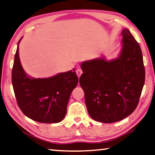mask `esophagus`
Returning <instances> with one entry per match:
<instances>
[{
  "mask_svg": "<svg viewBox=\"0 0 155 155\" xmlns=\"http://www.w3.org/2000/svg\"><path fill=\"white\" fill-rule=\"evenodd\" d=\"M82 73H83L82 70H81V69H80V68H78L76 70V74H77V75L78 76V78H80L81 76V75L82 74Z\"/></svg>",
  "mask_w": 155,
  "mask_h": 155,
  "instance_id": "esophagus-1",
  "label": "esophagus"
}]
</instances>
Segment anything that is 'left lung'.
Masks as SVG:
<instances>
[{"label": "left lung", "mask_w": 155, "mask_h": 155, "mask_svg": "<svg viewBox=\"0 0 155 155\" xmlns=\"http://www.w3.org/2000/svg\"><path fill=\"white\" fill-rule=\"evenodd\" d=\"M123 48L118 59L103 58L81 63L80 84L87 112L95 121L113 123L132 113L139 103L145 69L138 42L127 29L121 32Z\"/></svg>", "instance_id": "1"}]
</instances>
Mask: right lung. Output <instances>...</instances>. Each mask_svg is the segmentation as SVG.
Here are the masks:
<instances>
[{"label": "right lung", "mask_w": 155, "mask_h": 155, "mask_svg": "<svg viewBox=\"0 0 155 155\" xmlns=\"http://www.w3.org/2000/svg\"><path fill=\"white\" fill-rule=\"evenodd\" d=\"M74 71L61 73L50 78H28L20 63L17 46L11 77L17 103L23 113L40 123L62 121L67 113L70 95L78 83Z\"/></svg>", "instance_id": "1"}]
</instances>
